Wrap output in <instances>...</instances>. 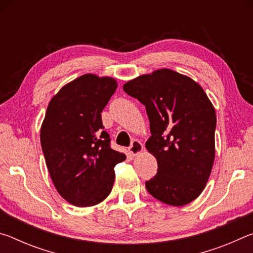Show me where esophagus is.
<instances>
[{
    "mask_svg": "<svg viewBox=\"0 0 253 253\" xmlns=\"http://www.w3.org/2000/svg\"><path fill=\"white\" fill-rule=\"evenodd\" d=\"M143 151V144L139 142V140H132L131 145L129 147H128V152H129L130 155L132 156H136L138 155V154Z\"/></svg>",
    "mask_w": 253,
    "mask_h": 253,
    "instance_id": "1",
    "label": "esophagus"
}]
</instances>
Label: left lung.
<instances>
[{
	"label": "left lung",
	"instance_id": "1",
	"mask_svg": "<svg viewBox=\"0 0 253 253\" xmlns=\"http://www.w3.org/2000/svg\"><path fill=\"white\" fill-rule=\"evenodd\" d=\"M123 88L146 107L152 134L146 148L158 165L145 183L148 193L173 207L191 203L207 185L215 156L212 102L199 84L170 69L139 76Z\"/></svg>",
	"mask_w": 253,
	"mask_h": 253
}]
</instances>
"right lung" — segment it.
<instances>
[{"label": "right lung", "mask_w": 253, "mask_h": 253, "mask_svg": "<svg viewBox=\"0 0 253 253\" xmlns=\"http://www.w3.org/2000/svg\"><path fill=\"white\" fill-rule=\"evenodd\" d=\"M116 80L87 74L60 89L41 126V147L59 194L72 205L104 201L115 181L114 168L126 155L110 147L101 111L116 91Z\"/></svg>", "instance_id": "add662e5"}]
</instances>
